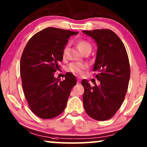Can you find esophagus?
Listing matches in <instances>:
<instances>
[{
	"label": "esophagus",
	"instance_id": "1",
	"mask_svg": "<svg viewBox=\"0 0 147 147\" xmlns=\"http://www.w3.org/2000/svg\"><path fill=\"white\" fill-rule=\"evenodd\" d=\"M80 82H81V79L77 78V83L79 84V83H80Z\"/></svg>",
	"mask_w": 147,
	"mask_h": 147
}]
</instances>
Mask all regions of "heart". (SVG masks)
Returning <instances> with one entry per match:
<instances>
[{
  "instance_id": "heart-1",
  "label": "heart",
  "mask_w": 147,
  "mask_h": 147,
  "mask_svg": "<svg viewBox=\"0 0 147 147\" xmlns=\"http://www.w3.org/2000/svg\"><path fill=\"white\" fill-rule=\"evenodd\" d=\"M77 48L81 52H82L84 50L87 48H91V45L88 42L85 40H79L77 43ZM68 46L65 45L63 50V58L65 59L68 56ZM86 68V65L83 63L79 62H72L69 63L66 67V70L68 71L75 74V75H81L83 72V70Z\"/></svg>"
}]
</instances>
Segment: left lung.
I'll list each match as a JSON object with an SVG mask.
<instances>
[{
    "instance_id": "8db88e82",
    "label": "left lung",
    "mask_w": 147,
    "mask_h": 147,
    "mask_svg": "<svg viewBox=\"0 0 147 147\" xmlns=\"http://www.w3.org/2000/svg\"><path fill=\"white\" fill-rule=\"evenodd\" d=\"M93 38L97 45L93 71L99 86H90L83 79L84 109L90 117L98 121L110 119L122 104L130 79V65L124 43L111 30L82 31Z\"/></svg>"
}]
</instances>
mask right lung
Segmentation results:
<instances>
[{
  "mask_svg": "<svg viewBox=\"0 0 147 147\" xmlns=\"http://www.w3.org/2000/svg\"><path fill=\"white\" fill-rule=\"evenodd\" d=\"M78 32L48 28L35 34L22 54L20 72L23 92L30 109L42 119H51L65 109L75 75L68 72L63 82L54 77L63 60V50Z\"/></svg>",
  "mask_w": 147,
  "mask_h": 147,
  "instance_id": "add662e5",
  "label": "right lung"
}]
</instances>
